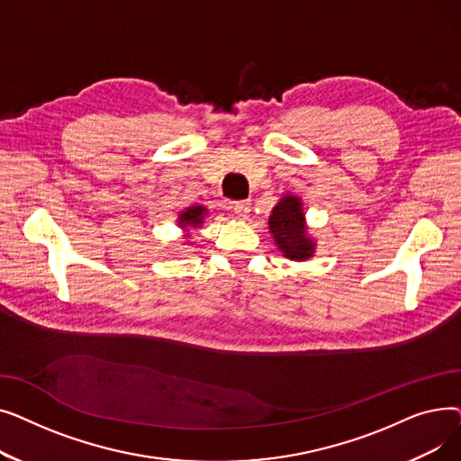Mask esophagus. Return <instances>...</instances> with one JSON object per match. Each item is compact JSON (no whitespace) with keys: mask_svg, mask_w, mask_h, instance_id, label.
<instances>
[{"mask_svg":"<svg viewBox=\"0 0 461 461\" xmlns=\"http://www.w3.org/2000/svg\"><path fill=\"white\" fill-rule=\"evenodd\" d=\"M231 211H233V214H235L237 218H240V221H245V218H247L249 212H250V203H249V202H235V203L231 205Z\"/></svg>","mask_w":461,"mask_h":461,"instance_id":"esophagus-1","label":"esophagus"}]
</instances>
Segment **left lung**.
I'll use <instances>...</instances> for the list:
<instances>
[{
	"label": "left lung",
	"instance_id": "8db88e82",
	"mask_svg": "<svg viewBox=\"0 0 461 461\" xmlns=\"http://www.w3.org/2000/svg\"><path fill=\"white\" fill-rule=\"evenodd\" d=\"M269 228L278 249L289 259H308L313 254V243L304 230V214L299 198H282L273 209Z\"/></svg>",
	"mask_w": 461,
	"mask_h": 461
}]
</instances>
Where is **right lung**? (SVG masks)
Wrapping results in <instances>:
<instances>
[{
    "mask_svg": "<svg viewBox=\"0 0 461 461\" xmlns=\"http://www.w3.org/2000/svg\"><path fill=\"white\" fill-rule=\"evenodd\" d=\"M205 209L202 205L196 207H188L185 212L179 214V226L186 228V226H194L198 228L203 222V216H205Z\"/></svg>",
    "mask_w": 461,
    "mask_h": 461,
    "instance_id": "add662e5",
    "label": "right lung"
}]
</instances>
